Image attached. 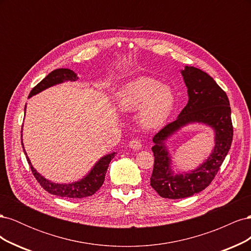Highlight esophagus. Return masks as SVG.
<instances>
[{
    "label": "esophagus",
    "mask_w": 251,
    "mask_h": 251,
    "mask_svg": "<svg viewBox=\"0 0 251 251\" xmlns=\"http://www.w3.org/2000/svg\"><path fill=\"white\" fill-rule=\"evenodd\" d=\"M128 147H130L133 150H135V151H138V150H140L142 148L141 140L138 139V138H135V139L130 141V143H128Z\"/></svg>",
    "instance_id": "esophagus-1"
}]
</instances>
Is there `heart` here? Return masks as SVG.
Returning a JSON list of instances; mask_svg holds the SVG:
<instances>
[{
  "label": "heart",
  "mask_w": 251,
  "mask_h": 251,
  "mask_svg": "<svg viewBox=\"0 0 251 251\" xmlns=\"http://www.w3.org/2000/svg\"><path fill=\"white\" fill-rule=\"evenodd\" d=\"M125 113L138 110V121L142 127L151 130L161 126L174 110L176 98L172 89L151 77H138L126 82L119 90L116 100Z\"/></svg>",
  "instance_id": "obj_1"
}]
</instances>
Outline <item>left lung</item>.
Listing matches in <instances>:
<instances>
[{
  "instance_id": "obj_1",
  "label": "left lung",
  "mask_w": 251,
  "mask_h": 251,
  "mask_svg": "<svg viewBox=\"0 0 251 251\" xmlns=\"http://www.w3.org/2000/svg\"><path fill=\"white\" fill-rule=\"evenodd\" d=\"M187 88L188 101L177 119L166 125L153 138L154 169L151 186L162 198L183 199L202 192L214 180L231 147L233 127L229 100L211 76L198 68L185 66L181 70ZM191 123H202L213 128L215 147L209 158L196 170L175 173L165 141Z\"/></svg>"
}]
</instances>
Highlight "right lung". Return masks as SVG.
Instances as JSON below:
<instances>
[{
  "mask_svg": "<svg viewBox=\"0 0 251 251\" xmlns=\"http://www.w3.org/2000/svg\"><path fill=\"white\" fill-rule=\"evenodd\" d=\"M77 74L74 73V71L70 69H66V68H62V69H56L49 73L46 77H45L41 82L37 83V85L31 90V92L29 94V98L32 97L33 95L39 94L42 91L46 90L52 86L58 85V83H63L65 81H75L77 80ZM26 110V105H25ZM23 135H21L22 137ZM23 140V139H22ZM23 150H24V153L26 155L27 161L31 168L32 174L34 175L35 179L37 182L41 184V186L47 191L51 195H55L58 197H63V198L68 199H80V198H86V197L92 196L95 194L98 189L100 188L102 185L105 173L109 168V164L112 159L115 157L116 153L113 151L111 154L105 155L101 157L100 160H98L89 174H87L82 179L72 182V183H55V182H52L48 179L45 178L40 173L33 168L31 161H30L29 157L27 156L26 151L24 149V143L22 141Z\"/></svg>",
  "mask_w": 251,
  "mask_h": 251,
  "instance_id": "obj_1",
  "label": "right lung"
}]
</instances>
